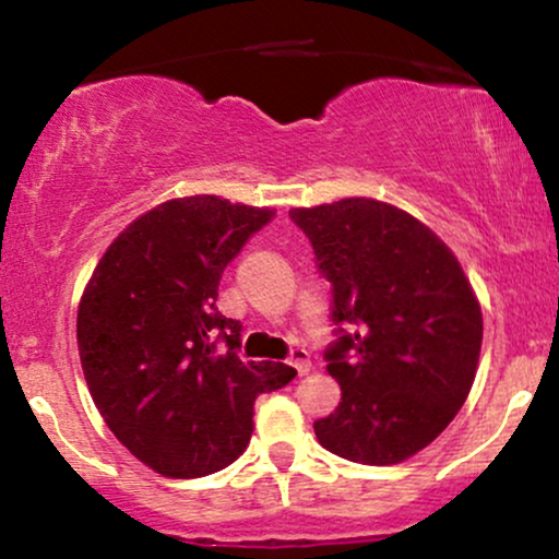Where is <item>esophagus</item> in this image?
Returning <instances> with one entry per match:
<instances>
[{
  "mask_svg": "<svg viewBox=\"0 0 559 559\" xmlns=\"http://www.w3.org/2000/svg\"><path fill=\"white\" fill-rule=\"evenodd\" d=\"M288 365H294L297 368L299 376H307L310 373V352L301 349V346H297V349H292V355H288Z\"/></svg>",
  "mask_w": 559,
  "mask_h": 559,
  "instance_id": "1",
  "label": "esophagus"
}]
</instances>
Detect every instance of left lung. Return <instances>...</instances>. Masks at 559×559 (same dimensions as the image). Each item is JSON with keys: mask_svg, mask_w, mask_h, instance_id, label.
I'll return each instance as SVG.
<instances>
[{"mask_svg": "<svg viewBox=\"0 0 559 559\" xmlns=\"http://www.w3.org/2000/svg\"><path fill=\"white\" fill-rule=\"evenodd\" d=\"M331 284L325 349L342 402L316 420L329 452L396 465L452 423L476 378L484 338L478 299L444 241L413 215L342 199L288 213Z\"/></svg>", "mask_w": 559, "mask_h": 559, "instance_id": "obj_1", "label": "left lung"}]
</instances>
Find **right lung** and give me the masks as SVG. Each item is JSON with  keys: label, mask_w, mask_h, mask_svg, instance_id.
Listing matches in <instances>:
<instances>
[{"label": "right lung", "mask_w": 559, "mask_h": 559, "mask_svg": "<svg viewBox=\"0 0 559 559\" xmlns=\"http://www.w3.org/2000/svg\"><path fill=\"white\" fill-rule=\"evenodd\" d=\"M273 217L221 197L173 199L110 243L83 292L79 352L96 409L163 476L234 463L254 400L297 376L284 362L241 360V323L215 307L228 262Z\"/></svg>", "instance_id": "obj_1"}]
</instances>
